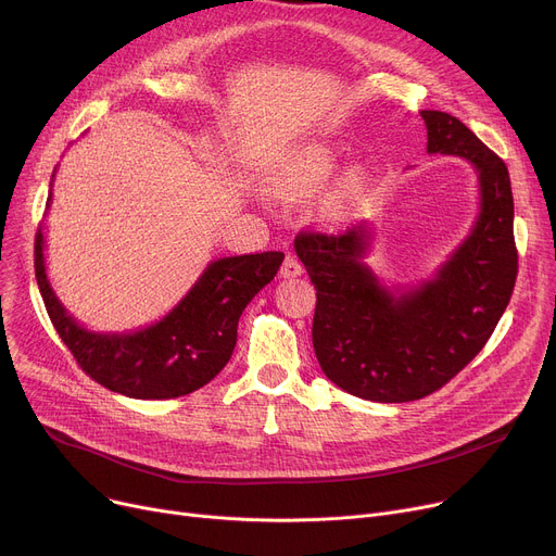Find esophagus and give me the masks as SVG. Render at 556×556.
I'll use <instances>...</instances> for the list:
<instances>
[{
	"label": "esophagus",
	"instance_id": "obj_1",
	"mask_svg": "<svg viewBox=\"0 0 556 556\" xmlns=\"http://www.w3.org/2000/svg\"><path fill=\"white\" fill-rule=\"evenodd\" d=\"M303 271H305V269H303L301 261L295 258V255H287L282 267H280V276H282V278H298V276H303Z\"/></svg>",
	"mask_w": 556,
	"mask_h": 556
}]
</instances>
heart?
<instances>
[{
	"label": "heart",
	"mask_w": 556,
	"mask_h": 556,
	"mask_svg": "<svg viewBox=\"0 0 556 556\" xmlns=\"http://www.w3.org/2000/svg\"><path fill=\"white\" fill-rule=\"evenodd\" d=\"M338 155V149L329 142L295 144L269 162L263 182L274 193L307 195L333 174ZM361 187L363 182L358 170H348L320 195L318 208L325 216H338L358 198Z\"/></svg>",
	"instance_id": "obj_1"
}]
</instances>
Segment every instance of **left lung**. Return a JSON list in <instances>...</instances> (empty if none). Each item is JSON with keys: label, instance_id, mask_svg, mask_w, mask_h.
Masks as SVG:
<instances>
[{"label": "left lung", "instance_id": "1", "mask_svg": "<svg viewBox=\"0 0 556 556\" xmlns=\"http://www.w3.org/2000/svg\"><path fill=\"white\" fill-rule=\"evenodd\" d=\"M427 153L472 164L479 216L463 242L416 285H388L365 263L376 227L301 233L293 247L316 287L314 352L325 376L365 401L407 403L443 388L472 361L515 289V200L505 162L443 111H420Z\"/></svg>", "mask_w": 556, "mask_h": 556}]
</instances>
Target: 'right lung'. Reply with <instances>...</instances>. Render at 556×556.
<instances>
[{
  "instance_id": "obj_1",
  "label": "right lung",
  "mask_w": 556,
  "mask_h": 556,
  "mask_svg": "<svg viewBox=\"0 0 556 556\" xmlns=\"http://www.w3.org/2000/svg\"><path fill=\"white\" fill-rule=\"evenodd\" d=\"M53 180L55 170L47 208ZM45 251L41 223L35 236V278L64 345L100 386L140 401L178 399L216 378L233 354L244 307L274 280L285 261L282 251L216 258L160 320L131 331H93L62 305L47 274Z\"/></svg>"
}]
</instances>
